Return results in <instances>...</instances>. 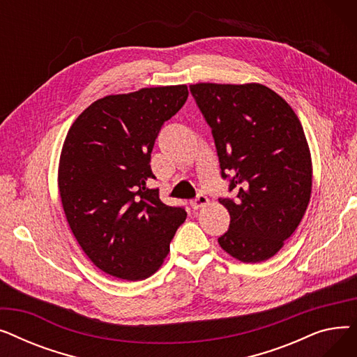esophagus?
<instances>
[{
	"label": "esophagus",
	"instance_id": "obj_1",
	"mask_svg": "<svg viewBox=\"0 0 357 357\" xmlns=\"http://www.w3.org/2000/svg\"><path fill=\"white\" fill-rule=\"evenodd\" d=\"M207 204H208V198H207V195H204V194H198L194 199H191V207L194 210L205 207Z\"/></svg>",
	"mask_w": 357,
	"mask_h": 357
}]
</instances>
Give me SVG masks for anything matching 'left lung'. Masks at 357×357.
I'll list each match as a JSON object with an SVG mask.
<instances>
[{
  "instance_id": "1",
  "label": "left lung",
  "mask_w": 357,
  "mask_h": 357,
  "mask_svg": "<svg viewBox=\"0 0 357 357\" xmlns=\"http://www.w3.org/2000/svg\"><path fill=\"white\" fill-rule=\"evenodd\" d=\"M211 128L229 192L230 213L220 246L256 264L275 256L301 222L311 195V156L294 109L260 84L190 86Z\"/></svg>"
}]
</instances>
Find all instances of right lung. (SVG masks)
<instances>
[{"instance_id":"obj_1","label":"right lung","mask_w":357,"mask_h":357,"mask_svg":"<svg viewBox=\"0 0 357 357\" xmlns=\"http://www.w3.org/2000/svg\"><path fill=\"white\" fill-rule=\"evenodd\" d=\"M188 98L186 85L143 88L92 102L63 143L59 192L69 227L85 255L126 280L153 275L186 218L181 205L147 188L150 156L165 121Z\"/></svg>"}]
</instances>
